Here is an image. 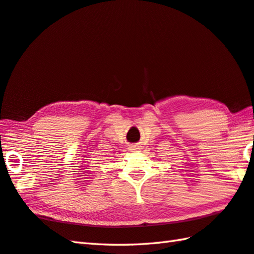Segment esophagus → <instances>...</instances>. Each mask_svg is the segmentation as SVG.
I'll list each match as a JSON object with an SVG mask.
<instances>
[{
  "instance_id": "1",
  "label": "esophagus",
  "mask_w": 254,
  "mask_h": 254,
  "mask_svg": "<svg viewBox=\"0 0 254 254\" xmlns=\"http://www.w3.org/2000/svg\"><path fill=\"white\" fill-rule=\"evenodd\" d=\"M130 150H131V152H135V150H137V146H136V145H131V146H130Z\"/></svg>"
}]
</instances>
